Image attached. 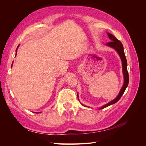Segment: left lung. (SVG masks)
<instances>
[{
	"label": "left lung",
	"instance_id": "1",
	"mask_svg": "<svg viewBox=\"0 0 146 146\" xmlns=\"http://www.w3.org/2000/svg\"><path fill=\"white\" fill-rule=\"evenodd\" d=\"M107 34L108 35L109 38L110 39V40H111V41L107 43V44L106 45L108 47L114 48V49H115L117 51V52L118 53L119 55L121 57V59L122 61V72H123V78H124V83H123V86L122 87L118 96L116 97V98L114 99L112 101L110 102L109 103L102 106V107L100 108V110L107 107H108V106L111 105L112 104L116 103L117 102L121 99L122 96L123 94V92H125V90L126 89V88L127 87L128 85H129V73H128V71H127V61L126 57H125V55L124 54V50H123V47L122 44L121 43V42L120 41H119L118 39L112 34L110 33H108ZM77 98L78 99V94H77Z\"/></svg>",
	"mask_w": 146,
	"mask_h": 146
}]
</instances>
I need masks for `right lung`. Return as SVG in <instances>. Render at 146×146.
Here are the masks:
<instances>
[{"mask_svg":"<svg viewBox=\"0 0 146 146\" xmlns=\"http://www.w3.org/2000/svg\"><path fill=\"white\" fill-rule=\"evenodd\" d=\"M19 47V46H17V47ZM16 52L17 53V49H16Z\"/></svg>","mask_w":146,"mask_h":146,"instance_id":"add662e5","label":"right lung"}]
</instances>
